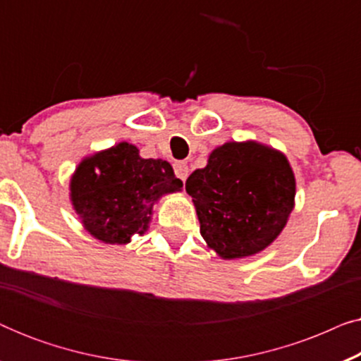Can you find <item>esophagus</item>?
<instances>
[{
  "mask_svg": "<svg viewBox=\"0 0 361 361\" xmlns=\"http://www.w3.org/2000/svg\"><path fill=\"white\" fill-rule=\"evenodd\" d=\"M174 172L180 180H185L187 176H189V166L184 161H177L174 164Z\"/></svg>",
  "mask_w": 361,
  "mask_h": 361,
  "instance_id": "obj_1",
  "label": "esophagus"
}]
</instances>
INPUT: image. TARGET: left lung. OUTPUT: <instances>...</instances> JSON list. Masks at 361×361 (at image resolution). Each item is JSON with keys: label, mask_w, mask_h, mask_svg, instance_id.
Segmentation results:
<instances>
[{"label": "left lung", "mask_w": 361, "mask_h": 361, "mask_svg": "<svg viewBox=\"0 0 361 361\" xmlns=\"http://www.w3.org/2000/svg\"><path fill=\"white\" fill-rule=\"evenodd\" d=\"M200 233L224 259L263 251L294 209L295 179L283 152L256 141L225 142L185 182Z\"/></svg>", "instance_id": "left-lung-1"}]
</instances>
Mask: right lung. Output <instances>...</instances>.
<instances>
[{
  "label": "right lung",
  "mask_w": 361,
  "mask_h": 361,
  "mask_svg": "<svg viewBox=\"0 0 361 361\" xmlns=\"http://www.w3.org/2000/svg\"><path fill=\"white\" fill-rule=\"evenodd\" d=\"M182 189L171 164L142 159L130 142L85 157L71 179V200L83 226L108 245H126L142 235L152 207L164 194Z\"/></svg>",
  "instance_id": "obj_1"
}]
</instances>
